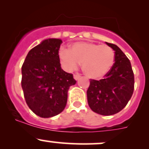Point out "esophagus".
<instances>
[{"label": "esophagus", "instance_id": "34e87169", "mask_svg": "<svg viewBox=\"0 0 149 149\" xmlns=\"http://www.w3.org/2000/svg\"><path fill=\"white\" fill-rule=\"evenodd\" d=\"M80 77H81V76H80V75H79V74H74V75H73V78H74L76 80H79V79H80Z\"/></svg>", "mask_w": 149, "mask_h": 149}]
</instances>
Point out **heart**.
Returning <instances> with one entry per match:
<instances>
[{
  "label": "heart",
  "instance_id": "b5f03b06",
  "mask_svg": "<svg viewBox=\"0 0 149 149\" xmlns=\"http://www.w3.org/2000/svg\"><path fill=\"white\" fill-rule=\"evenodd\" d=\"M59 58L63 68L67 71L77 68L81 63L82 69L88 78H102L111 68L115 61V53L109 46L87 42H77L70 49L61 47Z\"/></svg>",
  "mask_w": 149,
  "mask_h": 149
}]
</instances>
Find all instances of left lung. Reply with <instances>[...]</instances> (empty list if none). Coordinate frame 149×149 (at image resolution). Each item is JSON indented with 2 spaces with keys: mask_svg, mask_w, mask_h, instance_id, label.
<instances>
[{
  "mask_svg": "<svg viewBox=\"0 0 149 149\" xmlns=\"http://www.w3.org/2000/svg\"><path fill=\"white\" fill-rule=\"evenodd\" d=\"M115 50V63L100 81L90 79L87 100L91 110L112 115L127 105L134 90V74L128 58L115 45L106 42Z\"/></svg>",
  "mask_w": 149,
  "mask_h": 149,
  "instance_id": "obj_1",
  "label": "left lung"
}]
</instances>
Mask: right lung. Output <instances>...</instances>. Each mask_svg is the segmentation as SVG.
Returning <instances> with one entry per match:
<instances>
[{
	"label": "right lung",
	"instance_id": "obj_1",
	"mask_svg": "<svg viewBox=\"0 0 149 149\" xmlns=\"http://www.w3.org/2000/svg\"><path fill=\"white\" fill-rule=\"evenodd\" d=\"M62 40L48 39L29 52L22 67L24 96L31 111L41 118L55 116L65 109L68 91L76 81L61 67Z\"/></svg>",
	"mask_w": 149,
	"mask_h": 149
}]
</instances>
